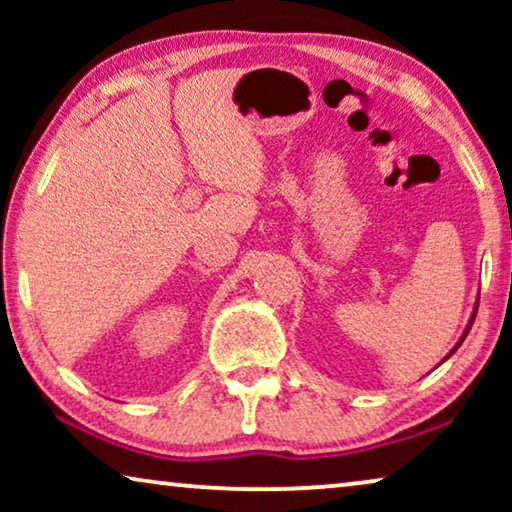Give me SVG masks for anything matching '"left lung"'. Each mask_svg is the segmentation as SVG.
Instances as JSON below:
<instances>
[{
	"label": "left lung",
	"instance_id": "1",
	"mask_svg": "<svg viewBox=\"0 0 512 512\" xmlns=\"http://www.w3.org/2000/svg\"><path fill=\"white\" fill-rule=\"evenodd\" d=\"M475 312H478V307H475ZM473 319H475V314H473V317H471V324H468V328H466V333H464V338H466V335H468V331H471V326H473ZM464 338H461V340L457 342V347L461 345V342H464ZM457 347H454V349H452V352H457ZM452 352H450V354H452Z\"/></svg>",
	"mask_w": 512,
	"mask_h": 512
}]
</instances>
